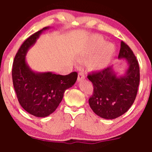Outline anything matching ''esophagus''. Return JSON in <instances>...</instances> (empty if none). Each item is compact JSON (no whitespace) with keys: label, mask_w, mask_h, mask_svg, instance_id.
Segmentation results:
<instances>
[{"label":"esophagus","mask_w":152,"mask_h":152,"mask_svg":"<svg viewBox=\"0 0 152 152\" xmlns=\"http://www.w3.org/2000/svg\"><path fill=\"white\" fill-rule=\"evenodd\" d=\"M84 78H85V75H84V72H79V74H78V77H77L78 81H81V80H84Z\"/></svg>","instance_id":"1"}]
</instances>
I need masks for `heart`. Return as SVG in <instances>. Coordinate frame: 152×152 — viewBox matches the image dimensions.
I'll list each match as a JSON object with an SVG mask.
<instances>
[{"instance_id": "obj_1", "label": "heart", "mask_w": 152, "mask_h": 152, "mask_svg": "<svg viewBox=\"0 0 152 152\" xmlns=\"http://www.w3.org/2000/svg\"><path fill=\"white\" fill-rule=\"evenodd\" d=\"M99 47L101 48L97 53L88 62L89 68L93 70H100L105 67L111 60L113 54L114 47L111 43H104V40L101 37L94 35L91 37L90 44L85 50L83 56L84 57H89L98 50Z\"/></svg>"}]
</instances>
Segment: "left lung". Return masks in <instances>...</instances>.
<instances>
[{
	"mask_svg": "<svg viewBox=\"0 0 152 152\" xmlns=\"http://www.w3.org/2000/svg\"><path fill=\"white\" fill-rule=\"evenodd\" d=\"M118 57L125 58L129 65L122 77H117L111 67L87 75L93 86V95L88 99L89 105L95 114L105 119H115L126 113L138 93L139 64L132 50L124 41H121Z\"/></svg>",
	"mask_w": 152,
	"mask_h": 152,
	"instance_id": "1",
	"label": "left lung"
}]
</instances>
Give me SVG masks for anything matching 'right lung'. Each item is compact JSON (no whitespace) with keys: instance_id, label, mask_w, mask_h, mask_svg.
I'll return each mask as SVG.
<instances>
[{"instance_id":"1","label":"right lung","mask_w":152,"mask_h":152,"mask_svg":"<svg viewBox=\"0 0 152 152\" xmlns=\"http://www.w3.org/2000/svg\"><path fill=\"white\" fill-rule=\"evenodd\" d=\"M35 32L23 43L14 57L12 75L14 90L20 104L28 113L36 117H46L53 113L63 99L66 89L77 78V72L66 75L52 72L35 73L26 62V55L43 30Z\"/></svg>"}]
</instances>
